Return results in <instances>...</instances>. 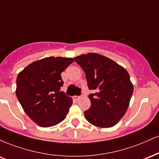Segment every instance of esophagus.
<instances>
[{
    "label": "esophagus",
    "instance_id": "34e87169",
    "mask_svg": "<svg viewBox=\"0 0 159 159\" xmlns=\"http://www.w3.org/2000/svg\"><path fill=\"white\" fill-rule=\"evenodd\" d=\"M80 98H81V97H80V96H77V95H75V96L72 97V99H73L74 101H77L79 100Z\"/></svg>",
    "mask_w": 159,
    "mask_h": 159
}]
</instances>
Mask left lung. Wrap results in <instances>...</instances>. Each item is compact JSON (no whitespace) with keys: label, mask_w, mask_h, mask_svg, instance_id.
<instances>
[{"label":"left lung","mask_w":159,"mask_h":159,"mask_svg":"<svg viewBox=\"0 0 159 159\" xmlns=\"http://www.w3.org/2000/svg\"><path fill=\"white\" fill-rule=\"evenodd\" d=\"M86 74L89 89V109L84 111L86 119L99 127H113L123 117L129 107L133 85L125 69L111 59L88 53L74 58Z\"/></svg>","instance_id":"obj_1"}]
</instances>
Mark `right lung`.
Instances as JSON below:
<instances>
[{
    "instance_id": "obj_1",
    "label": "right lung",
    "mask_w": 159,
    "mask_h": 159,
    "mask_svg": "<svg viewBox=\"0 0 159 159\" xmlns=\"http://www.w3.org/2000/svg\"><path fill=\"white\" fill-rule=\"evenodd\" d=\"M73 58L49 57L35 61L18 75L16 95L27 116L38 126L49 127L65 119L72 99L60 91L61 72Z\"/></svg>"
}]
</instances>
